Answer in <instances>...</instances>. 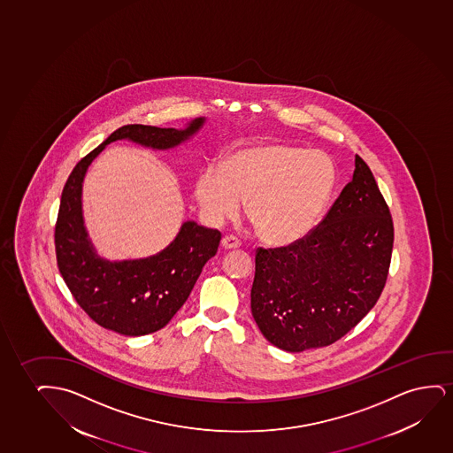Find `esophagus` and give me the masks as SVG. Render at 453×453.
I'll return each mask as SVG.
<instances>
[{"label": "esophagus", "instance_id": "34e87169", "mask_svg": "<svg viewBox=\"0 0 453 453\" xmlns=\"http://www.w3.org/2000/svg\"><path fill=\"white\" fill-rule=\"evenodd\" d=\"M221 246L226 250H229V249L240 248V242L236 240L235 236L227 235L224 236L223 240H221Z\"/></svg>", "mask_w": 453, "mask_h": 453}]
</instances>
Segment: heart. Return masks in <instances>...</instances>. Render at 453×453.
Instances as JSON below:
<instances>
[{
  "label": "heart",
  "instance_id": "heart-1",
  "mask_svg": "<svg viewBox=\"0 0 453 453\" xmlns=\"http://www.w3.org/2000/svg\"><path fill=\"white\" fill-rule=\"evenodd\" d=\"M337 170L322 150L260 143L238 150L199 174L195 195L211 224L235 218L246 199V217L263 242L285 246L303 238L322 215Z\"/></svg>",
  "mask_w": 453,
  "mask_h": 453
}]
</instances>
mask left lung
I'll list each match as a JSON object with an SVG mask.
<instances>
[{"instance_id": "1", "label": "left lung", "mask_w": 453, "mask_h": 453, "mask_svg": "<svg viewBox=\"0 0 453 453\" xmlns=\"http://www.w3.org/2000/svg\"><path fill=\"white\" fill-rule=\"evenodd\" d=\"M354 165L314 229L283 248L257 249L252 316L267 341L289 353L339 341L384 291L393 219L365 161L356 155Z\"/></svg>"}]
</instances>
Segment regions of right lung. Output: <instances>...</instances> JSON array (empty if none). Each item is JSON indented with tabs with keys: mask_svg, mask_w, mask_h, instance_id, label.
<instances>
[{
	"mask_svg": "<svg viewBox=\"0 0 453 453\" xmlns=\"http://www.w3.org/2000/svg\"><path fill=\"white\" fill-rule=\"evenodd\" d=\"M203 124L204 118L195 119L186 130L124 125L77 162L63 187L54 234L58 271L81 310L104 328L124 335L164 328L186 303L205 263L217 254L221 234L187 221L159 254L143 260H104L88 240L81 217V182L88 167L118 139L156 150L173 149Z\"/></svg>",
	"mask_w": 453,
	"mask_h": 453,
	"instance_id": "obj_1",
	"label": "right lung"
}]
</instances>
